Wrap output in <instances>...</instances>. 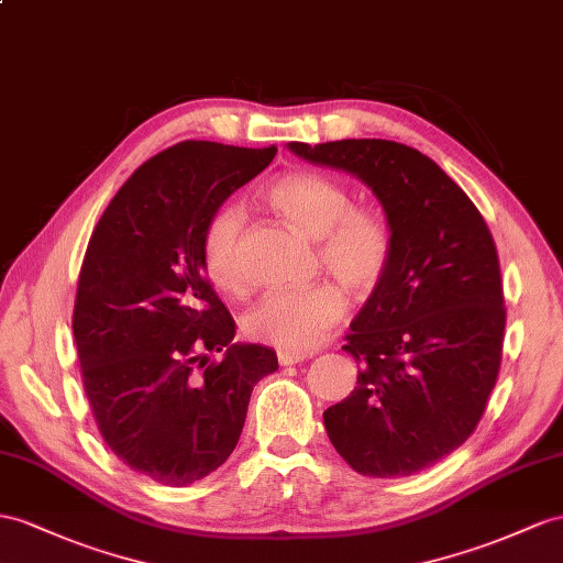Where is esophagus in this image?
<instances>
[{
  "instance_id": "1",
  "label": "esophagus",
  "mask_w": 563,
  "mask_h": 563,
  "mask_svg": "<svg viewBox=\"0 0 563 563\" xmlns=\"http://www.w3.org/2000/svg\"><path fill=\"white\" fill-rule=\"evenodd\" d=\"M309 354H305V352H287V350H280L278 352V362H280V366H295V364H299V362H305Z\"/></svg>"
}]
</instances>
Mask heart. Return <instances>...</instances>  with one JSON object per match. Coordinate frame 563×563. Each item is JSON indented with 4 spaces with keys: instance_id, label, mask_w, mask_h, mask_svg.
<instances>
[{
    "instance_id": "b5f03b06",
    "label": "heart",
    "mask_w": 563,
    "mask_h": 563,
    "mask_svg": "<svg viewBox=\"0 0 563 563\" xmlns=\"http://www.w3.org/2000/svg\"><path fill=\"white\" fill-rule=\"evenodd\" d=\"M268 207L316 240V254L354 295L376 290L393 258V233L385 216L352 207V195L338 180L311 170H295L266 187ZM244 216L235 205L213 209L201 230V258L211 283L228 295L250 287L242 264ZM347 297L333 283L299 290H273L244 316V330L256 342L287 352H305L333 330Z\"/></svg>"
}]
</instances>
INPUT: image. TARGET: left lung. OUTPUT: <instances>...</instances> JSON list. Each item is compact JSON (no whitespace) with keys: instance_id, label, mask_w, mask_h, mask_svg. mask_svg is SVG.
I'll return each instance as SVG.
<instances>
[{"instance_id":"obj_1","label":"left lung","mask_w":563,"mask_h":563,"mask_svg":"<svg viewBox=\"0 0 563 563\" xmlns=\"http://www.w3.org/2000/svg\"><path fill=\"white\" fill-rule=\"evenodd\" d=\"M287 150L366 183L390 225V266L342 347L358 364L356 387L323 423L356 473L405 478L468 440L497 383L507 309L495 240L468 195L407 144Z\"/></svg>"}]
</instances>
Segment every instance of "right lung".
<instances>
[{
	"instance_id": "obj_1",
	"label": "right lung",
	"mask_w": 563,
	"mask_h": 563,
	"mask_svg": "<svg viewBox=\"0 0 563 563\" xmlns=\"http://www.w3.org/2000/svg\"><path fill=\"white\" fill-rule=\"evenodd\" d=\"M276 147L185 140L144 162L109 201L85 252L74 338L85 395L109 450L183 487L233 454L254 385L278 371L264 344H233L201 230ZM225 351L221 363L208 354Z\"/></svg>"
}]
</instances>
